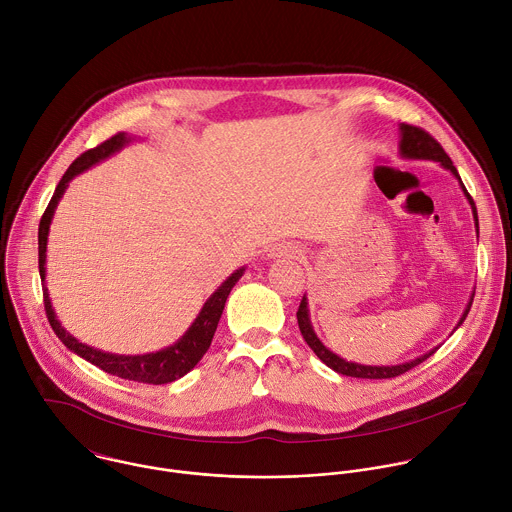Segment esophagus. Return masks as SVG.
I'll list each match as a JSON object with an SVG mask.
<instances>
[{
  "mask_svg": "<svg viewBox=\"0 0 512 512\" xmlns=\"http://www.w3.org/2000/svg\"><path fill=\"white\" fill-rule=\"evenodd\" d=\"M300 250L298 246H292V244H278L270 250V258H292V256H298Z\"/></svg>",
  "mask_w": 512,
  "mask_h": 512,
  "instance_id": "34e87169",
  "label": "esophagus"
}]
</instances>
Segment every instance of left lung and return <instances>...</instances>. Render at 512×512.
<instances>
[{
  "label": "left lung",
  "mask_w": 512,
  "mask_h": 512,
  "mask_svg": "<svg viewBox=\"0 0 512 512\" xmlns=\"http://www.w3.org/2000/svg\"><path fill=\"white\" fill-rule=\"evenodd\" d=\"M398 132H400V142H398V154L404 158V160H432V162H438L444 170H448L460 184L470 208H472V218H474V226H476V234H478V214H476V206L470 198V194L466 192L456 168L452 166V160L448 158V154L442 150V146L424 130L416 128V126H408V124H400L398 126ZM472 298H474V292L470 294V300L458 320V324L454 326V330L464 322L470 306H472ZM296 318H298V326H300V332L306 340V344L314 350V354L328 366L332 368L334 372L338 374H344V376H354V378H394V376H400L404 372H408L410 368L418 366L420 362H424L428 356H432L436 348L428 350L426 354L414 358V360H408V362H402V364H392V366H370V364H358V362H348L344 358H340L338 354H334L332 350H328L322 340L316 336L314 328H312V322H310V310H308V298L306 294L302 296V302H300V308L296 312Z\"/></svg>",
  "instance_id": "obj_1"
}]
</instances>
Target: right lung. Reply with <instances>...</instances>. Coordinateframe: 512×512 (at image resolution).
<instances>
[{
  "instance_id": "add662e5",
  "label": "right lung",
  "mask_w": 512,
  "mask_h": 512,
  "mask_svg": "<svg viewBox=\"0 0 512 512\" xmlns=\"http://www.w3.org/2000/svg\"><path fill=\"white\" fill-rule=\"evenodd\" d=\"M134 138L128 136L126 132H120L116 136H112L110 140H106L104 144L84 152L80 158H76L72 162V166L68 168V172L62 176L60 184L56 186V192L40 220V230H38V256H40V276H42V286H44V304H46V314L50 320V326L54 328V332L58 334V338L66 344V348H70L74 354L82 356L84 360L92 362L94 366L102 368L108 374L126 378V380H134V382H144V384H168L174 382L178 378H182L184 374H188L206 354V350L212 344L214 332L218 328L220 316L224 312V304L226 298L230 294V290L236 286V282L244 276V266L238 268L236 272H232L220 286L218 290L204 302L202 310L198 312L196 320L192 322V326L182 334V338H178L174 344L158 350V352H148V354H112V352H104L100 348L88 346L84 342H80L74 334H70L62 322L58 320L52 300H50V292L46 286V252H48V234H50V226L56 214V208L64 196V192L68 190L70 182L90 170L92 166L108 160L110 156H114L116 152H120L124 146H128Z\"/></svg>"
}]
</instances>
